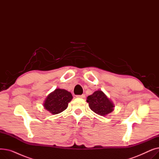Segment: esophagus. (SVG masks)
Segmentation results:
<instances>
[{
    "instance_id": "obj_1",
    "label": "esophagus",
    "mask_w": 159,
    "mask_h": 159,
    "mask_svg": "<svg viewBox=\"0 0 159 159\" xmlns=\"http://www.w3.org/2000/svg\"><path fill=\"white\" fill-rule=\"evenodd\" d=\"M77 97L78 98H84L86 97V95L84 94H82L81 95H77Z\"/></svg>"
}]
</instances>
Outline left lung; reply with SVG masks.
Returning a JSON list of instances; mask_svg holds the SVG:
<instances>
[{"instance_id": "8db88e82", "label": "left lung", "mask_w": 159, "mask_h": 159, "mask_svg": "<svg viewBox=\"0 0 159 159\" xmlns=\"http://www.w3.org/2000/svg\"><path fill=\"white\" fill-rule=\"evenodd\" d=\"M87 102L90 109L95 113L105 116L111 113L114 110V104L103 91L98 90L87 97Z\"/></svg>"}]
</instances>
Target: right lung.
I'll return each instance as SVG.
<instances>
[{
  "label": "right lung",
  "mask_w": 159,
  "mask_h": 159,
  "mask_svg": "<svg viewBox=\"0 0 159 159\" xmlns=\"http://www.w3.org/2000/svg\"><path fill=\"white\" fill-rule=\"evenodd\" d=\"M72 98L73 96L69 91L57 88L48 95L44 101V107L53 115L60 113L68 107V103Z\"/></svg>",
  "instance_id": "add662e5"
}]
</instances>
